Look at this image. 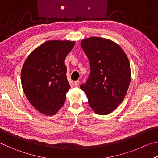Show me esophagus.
I'll use <instances>...</instances> for the list:
<instances>
[{
    "mask_svg": "<svg viewBox=\"0 0 158 158\" xmlns=\"http://www.w3.org/2000/svg\"><path fill=\"white\" fill-rule=\"evenodd\" d=\"M74 86L75 87H78L79 86V80H77V81H75L74 82Z\"/></svg>",
    "mask_w": 158,
    "mask_h": 158,
    "instance_id": "1",
    "label": "esophagus"
}]
</instances>
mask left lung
I'll return each mask as SVG.
<instances>
[{
	"instance_id": "1",
	"label": "left lung",
	"mask_w": 158,
	"mask_h": 158,
	"mask_svg": "<svg viewBox=\"0 0 158 158\" xmlns=\"http://www.w3.org/2000/svg\"><path fill=\"white\" fill-rule=\"evenodd\" d=\"M81 46L90 61V73L85 92L89 106L99 115H106L117 108L125 98L131 80L128 58L116 42L102 37L82 40Z\"/></svg>"
}]
</instances>
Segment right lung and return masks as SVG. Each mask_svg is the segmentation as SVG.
I'll return each mask as SVG.
<instances>
[{"instance_id":"obj_1","label":"right lung","mask_w":158,"mask_h":158,"mask_svg":"<svg viewBox=\"0 0 158 158\" xmlns=\"http://www.w3.org/2000/svg\"><path fill=\"white\" fill-rule=\"evenodd\" d=\"M75 41L49 40L32 52L21 73L26 98L36 110L47 116L55 115L65 102L69 85L65 59Z\"/></svg>"}]
</instances>
